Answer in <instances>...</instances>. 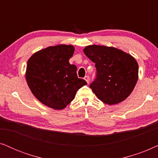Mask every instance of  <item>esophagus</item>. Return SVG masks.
Wrapping results in <instances>:
<instances>
[{
    "mask_svg": "<svg viewBox=\"0 0 158 158\" xmlns=\"http://www.w3.org/2000/svg\"><path fill=\"white\" fill-rule=\"evenodd\" d=\"M85 81L87 82L88 84L89 83V82H90V77H89V76H88V75H87V76H85Z\"/></svg>",
    "mask_w": 158,
    "mask_h": 158,
    "instance_id": "obj_1",
    "label": "esophagus"
}]
</instances>
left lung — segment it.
<instances>
[{"instance_id":"left-lung-1","label":"left lung","mask_w":158,"mask_h":158,"mask_svg":"<svg viewBox=\"0 0 158 158\" xmlns=\"http://www.w3.org/2000/svg\"><path fill=\"white\" fill-rule=\"evenodd\" d=\"M83 52L96 64V78L90 85L96 96L109 105L124 101L137 82L139 67L137 60L113 47L89 45Z\"/></svg>"}]
</instances>
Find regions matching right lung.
<instances>
[{"label": "right lung", "instance_id": "obj_1", "mask_svg": "<svg viewBox=\"0 0 158 158\" xmlns=\"http://www.w3.org/2000/svg\"><path fill=\"white\" fill-rule=\"evenodd\" d=\"M73 45L59 44L36 52L27 62L26 80L34 96L47 106L64 109L74 99L77 90L87 84L77 77V68L69 60Z\"/></svg>", "mask_w": 158, "mask_h": 158}]
</instances>
